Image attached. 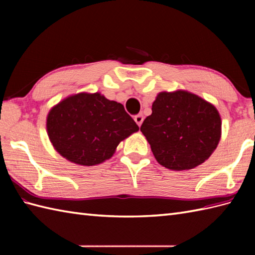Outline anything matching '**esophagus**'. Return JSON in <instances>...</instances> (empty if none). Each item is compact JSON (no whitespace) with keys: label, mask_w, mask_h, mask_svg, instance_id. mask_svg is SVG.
Returning <instances> with one entry per match:
<instances>
[{"label":"esophagus","mask_w":255,"mask_h":255,"mask_svg":"<svg viewBox=\"0 0 255 255\" xmlns=\"http://www.w3.org/2000/svg\"><path fill=\"white\" fill-rule=\"evenodd\" d=\"M134 122L137 123V125H138L139 127L141 126V124H142V122H143V116L141 115V114H138V115L134 116Z\"/></svg>","instance_id":"esophagus-1"}]
</instances>
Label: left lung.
<instances>
[{
	"mask_svg": "<svg viewBox=\"0 0 255 255\" xmlns=\"http://www.w3.org/2000/svg\"><path fill=\"white\" fill-rule=\"evenodd\" d=\"M140 130L161 165L189 170L202 164L217 148L221 119L216 107L197 95L161 92Z\"/></svg>",
	"mask_w": 255,
	"mask_h": 255,
	"instance_id": "1",
	"label": "left lung"
}]
</instances>
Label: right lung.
<instances>
[{"label": "right lung", "mask_w": 255, "mask_h": 255, "mask_svg": "<svg viewBox=\"0 0 255 255\" xmlns=\"http://www.w3.org/2000/svg\"><path fill=\"white\" fill-rule=\"evenodd\" d=\"M138 130L123 104L100 93L70 96L47 117L53 147L63 158L81 165H96L110 159L119 142Z\"/></svg>", "instance_id": "right-lung-1"}]
</instances>
